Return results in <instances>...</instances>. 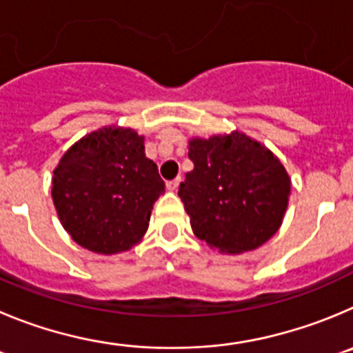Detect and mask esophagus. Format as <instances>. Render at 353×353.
Here are the masks:
<instances>
[{"instance_id":"obj_1","label":"esophagus","mask_w":353,"mask_h":353,"mask_svg":"<svg viewBox=\"0 0 353 353\" xmlns=\"http://www.w3.org/2000/svg\"><path fill=\"white\" fill-rule=\"evenodd\" d=\"M179 183H181V177H176V179H172V181H167L165 186L169 192H176L177 188H179Z\"/></svg>"}]
</instances>
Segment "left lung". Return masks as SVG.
<instances>
[{
  "label": "left lung",
  "instance_id": "obj_1",
  "mask_svg": "<svg viewBox=\"0 0 353 353\" xmlns=\"http://www.w3.org/2000/svg\"><path fill=\"white\" fill-rule=\"evenodd\" d=\"M179 193L193 233L219 252L254 251L281 228L291 179L281 160L242 132L190 141Z\"/></svg>",
  "mask_w": 353,
  "mask_h": 353
}]
</instances>
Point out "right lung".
<instances>
[{"mask_svg":"<svg viewBox=\"0 0 353 353\" xmlns=\"http://www.w3.org/2000/svg\"><path fill=\"white\" fill-rule=\"evenodd\" d=\"M165 192L144 137L104 127L72 144L52 177V199L65 232L97 254L128 251L146 233L153 203Z\"/></svg>","mask_w":353,"mask_h":353,"instance_id":"obj_1","label":"right lung"}]
</instances>
